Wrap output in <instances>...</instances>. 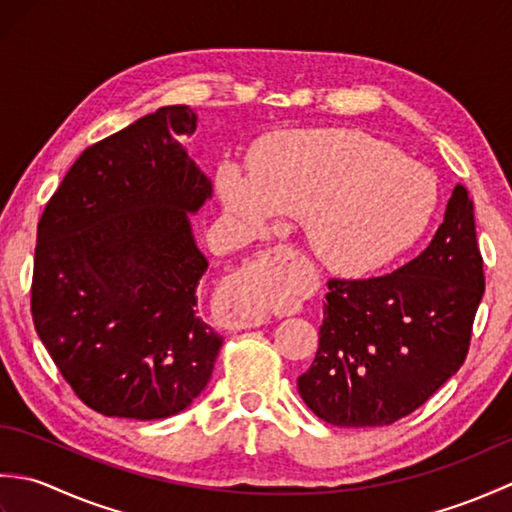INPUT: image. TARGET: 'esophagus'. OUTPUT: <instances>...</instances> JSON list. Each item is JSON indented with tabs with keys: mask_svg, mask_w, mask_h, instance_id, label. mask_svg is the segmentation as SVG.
Instances as JSON below:
<instances>
[{
	"mask_svg": "<svg viewBox=\"0 0 512 512\" xmlns=\"http://www.w3.org/2000/svg\"><path fill=\"white\" fill-rule=\"evenodd\" d=\"M297 250L288 244H277L268 248L259 259L257 266L250 273L237 277L226 290V303L233 310L235 328H257L266 321V301H268V288L270 281L275 277V270L286 262V259L295 257Z\"/></svg>",
	"mask_w": 512,
	"mask_h": 512,
	"instance_id": "obj_1",
	"label": "esophagus"
}]
</instances>
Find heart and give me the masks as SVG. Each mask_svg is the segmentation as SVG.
<instances>
[{
    "label": "heart",
    "mask_w": 512,
    "mask_h": 512,
    "mask_svg": "<svg viewBox=\"0 0 512 512\" xmlns=\"http://www.w3.org/2000/svg\"><path fill=\"white\" fill-rule=\"evenodd\" d=\"M228 211L264 226L303 217L310 248L336 273H369L418 242L438 206V180L383 140L356 129H306L270 138L253 176L226 165Z\"/></svg>",
    "instance_id": "1"
}]
</instances>
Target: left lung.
Masks as SVG:
<instances>
[{"mask_svg": "<svg viewBox=\"0 0 512 512\" xmlns=\"http://www.w3.org/2000/svg\"><path fill=\"white\" fill-rule=\"evenodd\" d=\"M482 295L473 202L458 184L416 259L380 277L328 281L319 350L297 378L303 402L336 427L409 416L462 367Z\"/></svg>", "mask_w": 512, "mask_h": 512, "instance_id": "8db88e82", "label": "left lung"}]
</instances>
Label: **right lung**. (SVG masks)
<instances>
[{
  "label": "right lung",
  "mask_w": 512,
  "mask_h": 512,
  "mask_svg": "<svg viewBox=\"0 0 512 512\" xmlns=\"http://www.w3.org/2000/svg\"><path fill=\"white\" fill-rule=\"evenodd\" d=\"M187 105L94 143L37 226L30 310L65 383L110 418L158 420L209 383L222 336L198 314L204 255L187 213L211 195L180 136Z\"/></svg>",
  "instance_id": "add662e5"
}]
</instances>
